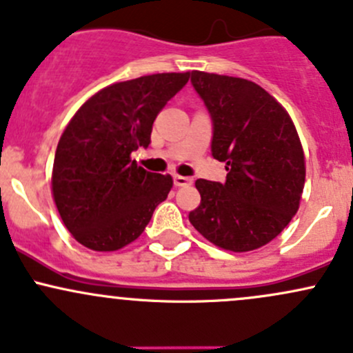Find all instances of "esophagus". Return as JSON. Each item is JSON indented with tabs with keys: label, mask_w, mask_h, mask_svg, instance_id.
Returning a JSON list of instances; mask_svg holds the SVG:
<instances>
[{
	"label": "esophagus",
	"mask_w": 353,
	"mask_h": 353,
	"mask_svg": "<svg viewBox=\"0 0 353 353\" xmlns=\"http://www.w3.org/2000/svg\"><path fill=\"white\" fill-rule=\"evenodd\" d=\"M173 183H175V187H187V185L192 183V180L188 176L173 175Z\"/></svg>",
	"instance_id": "34e87169"
}]
</instances>
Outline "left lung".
<instances>
[{
    "mask_svg": "<svg viewBox=\"0 0 353 353\" xmlns=\"http://www.w3.org/2000/svg\"><path fill=\"white\" fill-rule=\"evenodd\" d=\"M190 81L212 119L210 151L228 175L224 183L195 181L201 205L188 219L219 248H261L299 209L306 168L296 127L256 83L202 71Z\"/></svg>",
    "mask_w": 353,
    "mask_h": 353,
    "instance_id": "obj_1",
    "label": "left lung"
}]
</instances>
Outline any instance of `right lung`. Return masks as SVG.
I'll list each match as a JSON object with an SVG mask.
<instances>
[{
  "instance_id": "1",
  "label": "right lung",
  "mask_w": 353,
  "mask_h": 353,
  "mask_svg": "<svg viewBox=\"0 0 353 353\" xmlns=\"http://www.w3.org/2000/svg\"><path fill=\"white\" fill-rule=\"evenodd\" d=\"M188 78L190 72H161L115 83L68 123L54 158L52 194L64 226L83 246L123 248L168 197L172 176L148 172L130 154L150 146L156 115Z\"/></svg>"
}]
</instances>
